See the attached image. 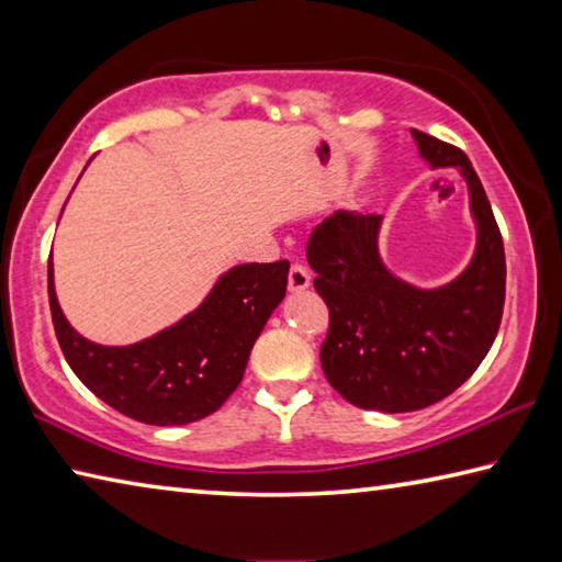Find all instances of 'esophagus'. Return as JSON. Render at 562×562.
I'll list each match as a JSON object with an SVG mask.
<instances>
[{"label": "esophagus", "mask_w": 562, "mask_h": 562, "mask_svg": "<svg viewBox=\"0 0 562 562\" xmlns=\"http://www.w3.org/2000/svg\"><path fill=\"white\" fill-rule=\"evenodd\" d=\"M312 284V278L307 268H302V265H292L290 268V278H288V288L290 292H304Z\"/></svg>", "instance_id": "1"}]
</instances>
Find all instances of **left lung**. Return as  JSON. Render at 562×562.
Masks as SVG:
<instances>
[{
    "label": "left lung",
    "mask_w": 562,
    "mask_h": 562,
    "mask_svg": "<svg viewBox=\"0 0 562 562\" xmlns=\"http://www.w3.org/2000/svg\"><path fill=\"white\" fill-rule=\"evenodd\" d=\"M429 168H461L475 225L471 262L451 282L418 288L386 268L379 215L337 211L312 233L307 262L329 307L319 359L349 404L404 414L456 392L486 359L506 300V252L479 176L463 150L412 131Z\"/></svg>",
    "instance_id": "obj_1"
}]
</instances>
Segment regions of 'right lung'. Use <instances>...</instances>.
I'll return each mask as SVG.
<instances>
[{
  "instance_id": "obj_1",
  "label": "right lung",
  "mask_w": 562,
  "mask_h": 562,
  "mask_svg": "<svg viewBox=\"0 0 562 562\" xmlns=\"http://www.w3.org/2000/svg\"><path fill=\"white\" fill-rule=\"evenodd\" d=\"M290 262L235 265L176 325L136 345L109 347L79 335L54 290L49 307L74 374L101 402L136 422L183 426L217 412L245 374L260 331L288 292Z\"/></svg>"
}]
</instances>
